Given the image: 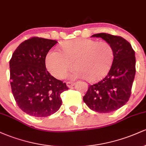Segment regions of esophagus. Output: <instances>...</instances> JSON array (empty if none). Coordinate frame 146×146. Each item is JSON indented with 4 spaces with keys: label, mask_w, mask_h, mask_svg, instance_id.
Returning a JSON list of instances; mask_svg holds the SVG:
<instances>
[{
    "label": "esophagus",
    "mask_w": 146,
    "mask_h": 146,
    "mask_svg": "<svg viewBox=\"0 0 146 146\" xmlns=\"http://www.w3.org/2000/svg\"><path fill=\"white\" fill-rule=\"evenodd\" d=\"M66 85H67L68 88H71V87L74 85V83L71 82H66Z\"/></svg>",
    "instance_id": "1"
}]
</instances>
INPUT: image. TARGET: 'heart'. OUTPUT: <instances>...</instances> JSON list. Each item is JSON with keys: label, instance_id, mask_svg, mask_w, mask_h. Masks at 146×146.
Segmentation results:
<instances>
[{"label": "heart", "instance_id": "heart-1", "mask_svg": "<svg viewBox=\"0 0 146 146\" xmlns=\"http://www.w3.org/2000/svg\"><path fill=\"white\" fill-rule=\"evenodd\" d=\"M114 49L108 42L86 38L71 40L61 45V52L51 50L45 60L46 68L58 79H62L73 66V78L95 82L104 77L112 66Z\"/></svg>", "mask_w": 146, "mask_h": 146}]
</instances>
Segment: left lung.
<instances>
[{"label": "left lung", "mask_w": 146, "mask_h": 146, "mask_svg": "<svg viewBox=\"0 0 146 146\" xmlns=\"http://www.w3.org/2000/svg\"><path fill=\"white\" fill-rule=\"evenodd\" d=\"M92 37H100L112 45L114 60L105 78L88 86L83 100L95 112L110 113L125 105L130 98L136 73L135 51L130 42L121 36L100 33Z\"/></svg>", "instance_id": "left-lung-1"}]
</instances>
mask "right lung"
<instances>
[{"label":"right lung","instance_id":"1","mask_svg":"<svg viewBox=\"0 0 146 146\" xmlns=\"http://www.w3.org/2000/svg\"><path fill=\"white\" fill-rule=\"evenodd\" d=\"M58 42L32 37L21 43L9 61L11 92L18 107L31 116L48 117L61 106L60 95L68 90L46 68L45 58Z\"/></svg>","mask_w":146,"mask_h":146}]
</instances>
